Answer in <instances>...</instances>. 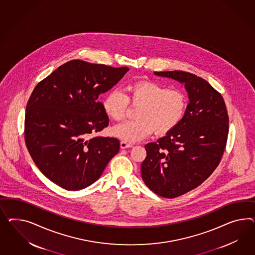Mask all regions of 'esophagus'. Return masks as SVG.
Instances as JSON below:
<instances>
[{
  "instance_id": "esophagus-1",
  "label": "esophagus",
  "mask_w": 255,
  "mask_h": 255,
  "mask_svg": "<svg viewBox=\"0 0 255 255\" xmlns=\"http://www.w3.org/2000/svg\"><path fill=\"white\" fill-rule=\"evenodd\" d=\"M121 147L124 149V148H130V147H132V144L131 143H127V142H125V141H122L121 142Z\"/></svg>"
}]
</instances>
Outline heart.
<instances>
[{
    "label": "heart",
    "mask_w": 255,
    "mask_h": 255,
    "mask_svg": "<svg viewBox=\"0 0 255 255\" xmlns=\"http://www.w3.org/2000/svg\"><path fill=\"white\" fill-rule=\"evenodd\" d=\"M121 90L112 89L104 98L103 109L112 120H124L129 103L139 106L136 120L118 124L111 129L115 137L138 142L150 135H164L181 123L186 110V97L179 90L168 89L158 83L138 81Z\"/></svg>",
    "instance_id": "heart-1"
}]
</instances>
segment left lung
Masks as SVG:
<instances>
[{
	"label": "left lung",
	"mask_w": 255,
	"mask_h": 255,
	"mask_svg": "<svg viewBox=\"0 0 255 255\" xmlns=\"http://www.w3.org/2000/svg\"><path fill=\"white\" fill-rule=\"evenodd\" d=\"M154 74L184 84L188 96L181 123L145 145L146 158L141 165L146 186L172 199L200 186L218 166L227 145L228 115L222 96L202 78L180 70Z\"/></svg>",
	"instance_id": "obj_1"
}]
</instances>
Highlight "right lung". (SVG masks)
I'll return each mask as SVG.
<instances>
[{"instance_id": "obj_1", "label": "right lung", "mask_w": 255, "mask_h": 255, "mask_svg": "<svg viewBox=\"0 0 255 255\" xmlns=\"http://www.w3.org/2000/svg\"><path fill=\"white\" fill-rule=\"evenodd\" d=\"M129 70L71 60L36 85L25 115V141L35 164L69 191L85 188L120 150L117 138L90 137L109 125L98 97Z\"/></svg>"}]
</instances>
